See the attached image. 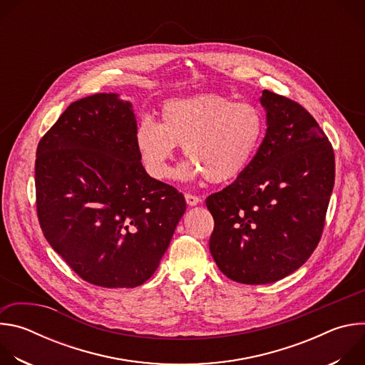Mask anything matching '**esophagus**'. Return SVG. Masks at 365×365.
Masks as SVG:
<instances>
[{"instance_id": "34e87169", "label": "esophagus", "mask_w": 365, "mask_h": 365, "mask_svg": "<svg viewBox=\"0 0 365 365\" xmlns=\"http://www.w3.org/2000/svg\"><path fill=\"white\" fill-rule=\"evenodd\" d=\"M185 199H186V203L189 206H195L197 203H200V197L199 196H195V195H190V193H186L185 195Z\"/></svg>"}]
</instances>
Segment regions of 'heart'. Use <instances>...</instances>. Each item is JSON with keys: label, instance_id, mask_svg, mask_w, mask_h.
Listing matches in <instances>:
<instances>
[{"label": "heart", "instance_id": "heart-1", "mask_svg": "<svg viewBox=\"0 0 365 365\" xmlns=\"http://www.w3.org/2000/svg\"><path fill=\"white\" fill-rule=\"evenodd\" d=\"M264 134V117L254 103L220 93L170 99L160 110V123L141 118L134 140L147 173L154 179L172 175L176 145L189 158L178 176L212 183L238 178L252 162Z\"/></svg>", "mask_w": 365, "mask_h": 365}]
</instances>
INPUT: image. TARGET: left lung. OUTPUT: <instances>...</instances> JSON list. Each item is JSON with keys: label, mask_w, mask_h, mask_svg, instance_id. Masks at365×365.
Masks as SVG:
<instances>
[{"label": "left lung", "mask_w": 365, "mask_h": 365, "mask_svg": "<svg viewBox=\"0 0 365 365\" xmlns=\"http://www.w3.org/2000/svg\"><path fill=\"white\" fill-rule=\"evenodd\" d=\"M267 130L252 162L206 197L215 227L210 250L234 282L267 284L306 263L317 248L335 182L332 145L297 102L263 91Z\"/></svg>", "instance_id": "8db88e82"}]
</instances>
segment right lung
Instances as JSON below:
<instances>
[{
	"label": "right lung",
	"mask_w": 365,
	"mask_h": 365,
	"mask_svg": "<svg viewBox=\"0 0 365 365\" xmlns=\"http://www.w3.org/2000/svg\"><path fill=\"white\" fill-rule=\"evenodd\" d=\"M133 103L118 93L72 102L36 155L41 231L69 267L101 287H135L159 267L186 211L150 178L135 147Z\"/></svg>",
	"instance_id": "add662e5"
}]
</instances>
